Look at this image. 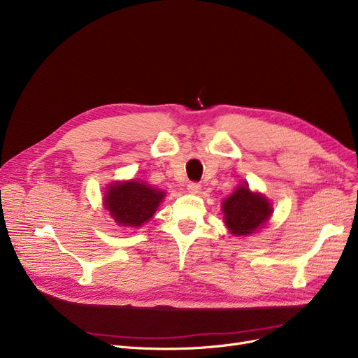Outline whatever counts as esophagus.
<instances>
[{
	"label": "esophagus",
	"mask_w": 358,
	"mask_h": 358,
	"mask_svg": "<svg viewBox=\"0 0 358 358\" xmlns=\"http://www.w3.org/2000/svg\"><path fill=\"white\" fill-rule=\"evenodd\" d=\"M187 190H189V192L193 193V194H197V193H200V190H201V185H200V182L192 181V182L187 184Z\"/></svg>",
	"instance_id": "1"
}]
</instances>
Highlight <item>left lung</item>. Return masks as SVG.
Returning a JSON list of instances; mask_svg holds the SVG:
<instances>
[{
	"label": "left lung",
	"instance_id": "1",
	"mask_svg": "<svg viewBox=\"0 0 358 358\" xmlns=\"http://www.w3.org/2000/svg\"><path fill=\"white\" fill-rule=\"evenodd\" d=\"M223 219L231 234L248 236L261 229L273 215L271 203L259 193H252L248 182L236 187V190L222 203Z\"/></svg>",
	"mask_w": 358,
	"mask_h": 358
}]
</instances>
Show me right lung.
<instances>
[{"mask_svg": "<svg viewBox=\"0 0 358 358\" xmlns=\"http://www.w3.org/2000/svg\"><path fill=\"white\" fill-rule=\"evenodd\" d=\"M164 197L162 190L143 181H115L107 185L103 204L120 227L139 228L155 215Z\"/></svg>", "mask_w": 358, "mask_h": 358, "instance_id": "right-lung-1", "label": "right lung"}]
</instances>
